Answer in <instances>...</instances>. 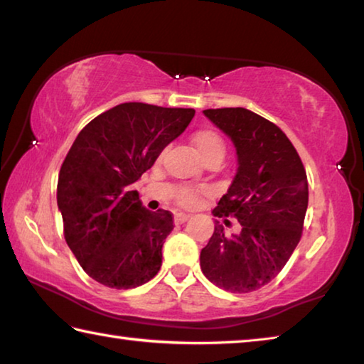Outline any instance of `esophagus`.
<instances>
[{"label": "esophagus", "mask_w": 364, "mask_h": 364, "mask_svg": "<svg viewBox=\"0 0 364 364\" xmlns=\"http://www.w3.org/2000/svg\"><path fill=\"white\" fill-rule=\"evenodd\" d=\"M188 220H189V215H186V213H176V215H175V223H176V225L186 223Z\"/></svg>", "instance_id": "obj_1"}]
</instances>
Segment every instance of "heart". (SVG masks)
<instances>
[{
    "mask_svg": "<svg viewBox=\"0 0 364 364\" xmlns=\"http://www.w3.org/2000/svg\"><path fill=\"white\" fill-rule=\"evenodd\" d=\"M193 144L196 146L199 156L207 160L210 157H221L225 156V141L221 138V134L217 133L212 128H200L193 134ZM200 199V191L196 188H183L178 193V204L184 208L194 207Z\"/></svg>",
    "mask_w": 364,
    "mask_h": 364,
    "instance_id": "obj_1",
    "label": "heart"
}]
</instances>
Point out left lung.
Instances as JSON below:
<instances>
[{
	"label": "left lung",
	"mask_w": 364,
	"mask_h": 364,
	"mask_svg": "<svg viewBox=\"0 0 364 364\" xmlns=\"http://www.w3.org/2000/svg\"><path fill=\"white\" fill-rule=\"evenodd\" d=\"M204 114L232 139L239 164L212 213L236 218L241 231L228 234L215 221L210 241L200 250L202 273L228 292L258 291L279 274L300 241L308 207L306 171L291 139L273 122L244 107Z\"/></svg>",
	"instance_id": "obj_1"
}]
</instances>
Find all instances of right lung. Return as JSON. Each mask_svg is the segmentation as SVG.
I'll use <instances>...</instances> for the list:
<instances>
[{
	"label": "right lung",
	"mask_w": 364,
	"mask_h": 364,
	"mask_svg": "<svg viewBox=\"0 0 364 364\" xmlns=\"http://www.w3.org/2000/svg\"><path fill=\"white\" fill-rule=\"evenodd\" d=\"M194 109L123 102L91 120L59 171L64 237L90 278L110 289L151 281L173 215L141 205L133 184L186 130Z\"/></svg>",
	"instance_id": "right-lung-1"
}]
</instances>
